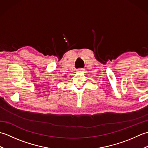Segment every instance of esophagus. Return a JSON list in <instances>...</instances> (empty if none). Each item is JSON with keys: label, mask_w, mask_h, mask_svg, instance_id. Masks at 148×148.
Listing matches in <instances>:
<instances>
[{"label": "esophagus", "mask_w": 148, "mask_h": 148, "mask_svg": "<svg viewBox=\"0 0 148 148\" xmlns=\"http://www.w3.org/2000/svg\"><path fill=\"white\" fill-rule=\"evenodd\" d=\"M84 69L82 68H80V69H77V72H83Z\"/></svg>", "instance_id": "obj_1"}]
</instances>
